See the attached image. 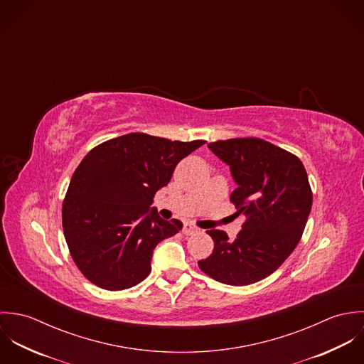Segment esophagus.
<instances>
[{
    "label": "esophagus",
    "mask_w": 364,
    "mask_h": 364,
    "mask_svg": "<svg viewBox=\"0 0 364 364\" xmlns=\"http://www.w3.org/2000/svg\"><path fill=\"white\" fill-rule=\"evenodd\" d=\"M195 232H198V227H196L195 224H192V223H185V225H183V234H185V235H192V234H195Z\"/></svg>",
    "instance_id": "34e87169"
}]
</instances>
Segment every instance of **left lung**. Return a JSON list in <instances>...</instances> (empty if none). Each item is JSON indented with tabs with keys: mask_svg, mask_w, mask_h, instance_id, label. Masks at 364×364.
<instances>
[{
	"mask_svg": "<svg viewBox=\"0 0 364 364\" xmlns=\"http://www.w3.org/2000/svg\"><path fill=\"white\" fill-rule=\"evenodd\" d=\"M230 166L237 189L230 200L245 223L235 240L210 230L214 250L199 267L214 280L247 286L272 274L294 251L306 228L312 192L303 162L257 137L210 143Z\"/></svg>",
	"mask_w": 364,
	"mask_h": 364,
	"instance_id": "8db88e82",
	"label": "left lung"
}]
</instances>
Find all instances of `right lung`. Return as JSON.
Returning <instances> with one entry per match:
<instances>
[{
	"label": "right lung",
	"instance_id": "add662e5",
	"mask_svg": "<svg viewBox=\"0 0 364 364\" xmlns=\"http://www.w3.org/2000/svg\"><path fill=\"white\" fill-rule=\"evenodd\" d=\"M203 144L130 133L84 156L63 203V230L73 259L91 283L116 291L150 274L154 248L182 230L179 220L158 215L153 198L178 162Z\"/></svg>",
	"mask_w": 364,
	"mask_h": 364
}]
</instances>
